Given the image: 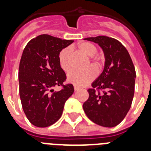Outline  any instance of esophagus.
Returning a JSON list of instances; mask_svg holds the SVG:
<instances>
[{
    "mask_svg": "<svg viewBox=\"0 0 151 151\" xmlns=\"http://www.w3.org/2000/svg\"><path fill=\"white\" fill-rule=\"evenodd\" d=\"M74 89H75V91H78V89H79V87H78V86H77V85H74Z\"/></svg>",
    "mask_w": 151,
    "mask_h": 151,
    "instance_id": "esophagus-1",
    "label": "esophagus"
}]
</instances>
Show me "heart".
<instances>
[{"label":"heart","instance_id":"b5f03b06","mask_svg":"<svg viewBox=\"0 0 151 151\" xmlns=\"http://www.w3.org/2000/svg\"><path fill=\"white\" fill-rule=\"evenodd\" d=\"M77 48L79 51L82 52L85 55L93 57L96 54L97 49V47L94 44L85 41L78 44ZM59 64L63 70L65 72L69 71L71 69V63H70V51L69 49L64 48L60 52L58 56ZM91 65L97 69H100L101 66V63L98 57H93L91 59ZM97 76V71L93 66H89L85 70H73L68 74V81L77 86H83L87 85L92 80L94 79Z\"/></svg>","mask_w":151,"mask_h":151}]
</instances>
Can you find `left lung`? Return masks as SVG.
Here are the masks:
<instances>
[{
    "label": "left lung",
    "instance_id": "obj_1",
    "mask_svg": "<svg viewBox=\"0 0 151 151\" xmlns=\"http://www.w3.org/2000/svg\"><path fill=\"white\" fill-rule=\"evenodd\" d=\"M98 44L104 53V69L91 84L83 110L91 120L104 127L120 123L132 103L135 69L129 52L121 42L107 36L85 38Z\"/></svg>",
    "mask_w": 151,
    "mask_h": 151
}]
</instances>
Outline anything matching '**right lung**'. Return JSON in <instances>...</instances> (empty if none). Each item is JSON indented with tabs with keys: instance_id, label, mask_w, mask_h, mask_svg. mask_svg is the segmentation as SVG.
I'll return each mask as SVG.
<instances>
[{
	"instance_id": "obj_1",
	"label": "right lung",
	"mask_w": 151,
	"mask_h": 151,
	"mask_svg": "<svg viewBox=\"0 0 151 151\" xmlns=\"http://www.w3.org/2000/svg\"><path fill=\"white\" fill-rule=\"evenodd\" d=\"M73 41L41 35L24 48L19 68V96L24 113L35 126L45 128L55 123L74 92L72 84L63 85L66 76L58 60L60 52ZM55 86L62 89L54 92Z\"/></svg>"
}]
</instances>
